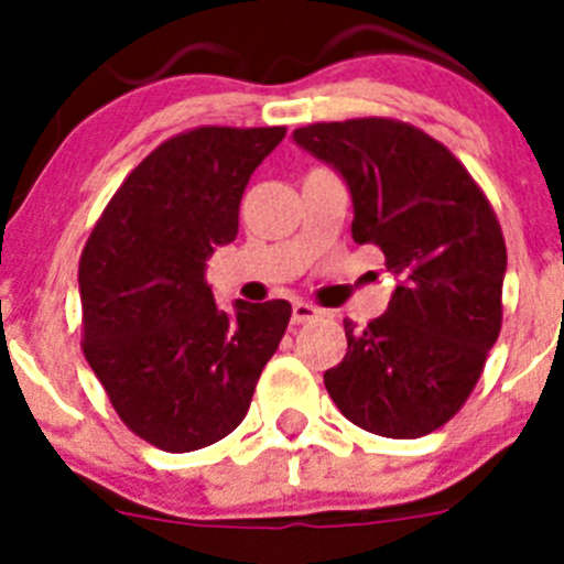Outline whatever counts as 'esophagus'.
Listing matches in <instances>:
<instances>
[{"label": "esophagus", "mask_w": 564, "mask_h": 564, "mask_svg": "<svg viewBox=\"0 0 564 564\" xmlns=\"http://www.w3.org/2000/svg\"><path fill=\"white\" fill-rule=\"evenodd\" d=\"M316 316H318V308H314V305H308V303H294L292 305V322L294 324L314 322Z\"/></svg>", "instance_id": "esophagus-1"}]
</instances>
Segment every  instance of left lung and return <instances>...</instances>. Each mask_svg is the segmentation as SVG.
I'll list each match as a JSON object with an SVG mask.
<instances>
[{"label":"left lung","instance_id":"8db88e82","mask_svg":"<svg viewBox=\"0 0 564 564\" xmlns=\"http://www.w3.org/2000/svg\"><path fill=\"white\" fill-rule=\"evenodd\" d=\"M351 196V237L382 248L398 281L388 311L357 329L324 388L346 420L417 440L464 406L502 327L508 270L491 204L453 152L423 130L368 117L294 130Z\"/></svg>","mask_w":564,"mask_h":564}]
</instances>
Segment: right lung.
<instances>
[{"label":"right lung","mask_w":564,"mask_h":564,"mask_svg":"<svg viewBox=\"0 0 564 564\" xmlns=\"http://www.w3.org/2000/svg\"><path fill=\"white\" fill-rule=\"evenodd\" d=\"M286 128H196L122 182L78 264L84 357L133 434L166 453L224 440L286 333V300L226 314L207 259L240 229L250 174Z\"/></svg>","instance_id":"right-lung-1"}]
</instances>
